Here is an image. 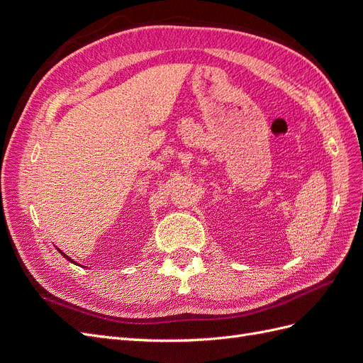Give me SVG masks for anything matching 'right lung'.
Wrapping results in <instances>:
<instances>
[{"mask_svg":"<svg viewBox=\"0 0 363 363\" xmlns=\"http://www.w3.org/2000/svg\"><path fill=\"white\" fill-rule=\"evenodd\" d=\"M57 250H59V248H57ZM59 252H60V255H62V256H63L65 259H67V260H69L71 263H74V265H80V263H77V262H75V260H72V259H71L69 256H67V255H65V252H63L62 250H59ZM80 267H82V265H80Z\"/></svg>","mask_w":363,"mask_h":363,"instance_id":"obj_1","label":"right lung"}]
</instances>
